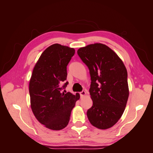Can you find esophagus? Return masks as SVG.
Returning a JSON list of instances; mask_svg holds the SVG:
<instances>
[{
  "label": "esophagus",
  "mask_w": 153,
  "mask_h": 153,
  "mask_svg": "<svg viewBox=\"0 0 153 153\" xmlns=\"http://www.w3.org/2000/svg\"><path fill=\"white\" fill-rule=\"evenodd\" d=\"M86 92L85 91H82V92H80V96H81V97H83V96H85L86 95Z\"/></svg>",
  "instance_id": "1"
}]
</instances>
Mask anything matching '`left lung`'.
<instances>
[{
    "mask_svg": "<svg viewBox=\"0 0 153 153\" xmlns=\"http://www.w3.org/2000/svg\"><path fill=\"white\" fill-rule=\"evenodd\" d=\"M77 53L91 75L93 105L87 110L88 119L97 128L108 129L117 123L126 108L129 96L126 68L117 53L104 44H91Z\"/></svg>",
    "mask_w": 153,
    "mask_h": 153,
    "instance_id": "8db88e82",
    "label": "left lung"
}]
</instances>
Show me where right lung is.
Here are the masks:
<instances>
[{
    "instance_id": "obj_1",
    "label": "right lung",
    "mask_w": 153,
    "mask_h": 153,
    "mask_svg": "<svg viewBox=\"0 0 153 153\" xmlns=\"http://www.w3.org/2000/svg\"><path fill=\"white\" fill-rule=\"evenodd\" d=\"M75 50L56 43L41 53L29 82L30 106L38 121L48 129L61 130L67 126L80 94L62 92L68 85L67 66Z\"/></svg>"
}]
</instances>
